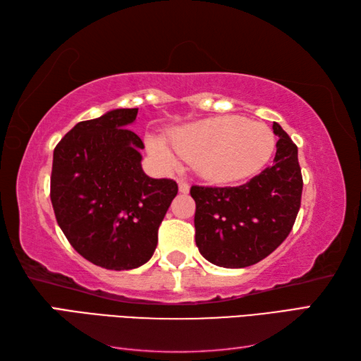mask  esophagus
<instances>
[{
    "label": "esophagus",
    "mask_w": 361,
    "mask_h": 361,
    "mask_svg": "<svg viewBox=\"0 0 361 361\" xmlns=\"http://www.w3.org/2000/svg\"><path fill=\"white\" fill-rule=\"evenodd\" d=\"M178 190L181 194H188L189 192V185L185 180H178Z\"/></svg>",
    "instance_id": "1"
}]
</instances>
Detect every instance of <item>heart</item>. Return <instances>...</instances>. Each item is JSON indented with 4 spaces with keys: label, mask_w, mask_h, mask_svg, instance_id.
I'll return each mask as SVG.
<instances>
[{
    "label": "heart",
    "mask_w": 361,
    "mask_h": 361,
    "mask_svg": "<svg viewBox=\"0 0 361 361\" xmlns=\"http://www.w3.org/2000/svg\"><path fill=\"white\" fill-rule=\"evenodd\" d=\"M171 141L147 136V150L166 169H176L181 158L202 176L231 183L252 176L271 158L276 140L270 128L243 116H217L173 128Z\"/></svg>",
    "instance_id": "b5f03b06"
}]
</instances>
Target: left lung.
<instances>
[{
    "label": "left lung",
    "mask_w": 361,
    "mask_h": 361,
    "mask_svg": "<svg viewBox=\"0 0 361 361\" xmlns=\"http://www.w3.org/2000/svg\"><path fill=\"white\" fill-rule=\"evenodd\" d=\"M273 166L237 188L192 186L195 243L200 255L224 268L257 264L290 234L301 206L298 147L274 122Z\"/></svg>",
    "instance_id": "1"
}]
</instances>
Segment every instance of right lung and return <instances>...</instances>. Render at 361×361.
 Here are the masks:
<instances>
[{"label": "right lung", "instance_id": "add662e5", "mask_svg": "<svg viewBox=\"0 0 361 361\" xmlns=\"http://www.w3.org/2000/svg\"><path fill=\"white\" fill-rule=\"evenodd\" d=\"M136 114L116 109L79 122L52 158L51 202L60 229L80 256L114 271L149 262L178 192L173 180L142 171L144 144L128 128Z\"/></svg>", "mask_w": 361, "mask_h": 361}]
</instances>
